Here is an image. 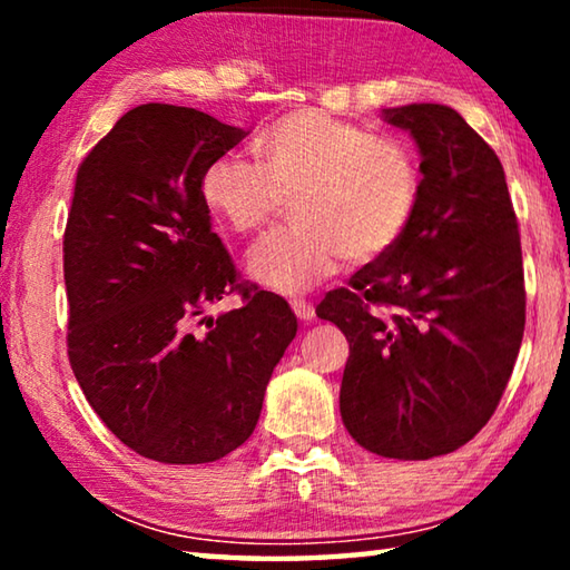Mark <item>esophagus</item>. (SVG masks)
I'll return each mask as SVG.
<instances>
[{
    "instance_id": "34e87169",
    "label": "esophagus",
    "mask_w": 570,
    "mask_h": 570,
    "mask_svg": "<svg viewBox=\"0 0 570 570\" xmlns=\"http://www.w3.org/2000/svg\"><path fill=\"white\" fill-rule=\"evenodd\" d=\"M292 308H294V314H296L302 322H312V320H314V306L308 304V302H304V298H294Z\"/></svg>"
}]
</instances>
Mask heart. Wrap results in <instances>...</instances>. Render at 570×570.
Segmentation results:
<instances>
[{"label": "heart", "instance_id": "b5f03b06", "mask_svg": "<svg viewBox=\"0 0 570 570\" xmlns=\"http://www.w3.org/2000/svg\"><path fill=\"white\" fill-rule=\"evenodd\" d=\"M258 168L218 158L200 176L208 214L234 234H256L292 204L294 228L250 250L246 272L276 294H304L344 258L374 262L400 244L420 206L417 156L322 110H296L254 142Z\"/></svg>", "mask_w": 570, "mask_h": 570}]
</instances>
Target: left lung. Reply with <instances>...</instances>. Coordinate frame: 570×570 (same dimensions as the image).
Masks as SVG:
<instances>
[{"label": "left lung", "mask_w": 570, "mask_h": 570, "mask_svg": "<svg viewBox=\"0 0 570 570\" xmlns=\"http://www.w3.org/2000/svg\"><path fill=\"white\" fill-rule=\"evenodd\" d=\"M420 150L407 234L316 316L350 342L340 410L364 450L430 460L493 417L525 330L523 254L495 150L438 102L382 110Z\"/></svg>", "instance_id": "1"}]
</instances>
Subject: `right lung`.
<instances>
[{"instance_id": "obj_1", "label": "right lung", "mask_w": 570, "mask_h": 570, "mask_svg": "<svg viewBox=\"0 0 570 570\" xmlns=\"http://www.w3.org/2000/svg\"><path fill=\"white\" fill-rule=\"evenodd\" d=\"M246 135L200 110L148 102L77 170L65 228L67 354L112 435L166 465L244 445L296 336L282 296L236 282L200 198L204 170ZM230 291L245 306L193 331Z\"/></svg>"}]
</instances>
